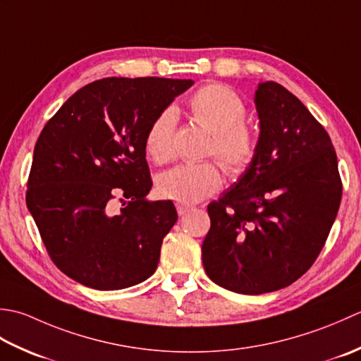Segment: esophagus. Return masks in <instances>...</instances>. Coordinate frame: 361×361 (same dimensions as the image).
Returning a JSON list of instances; mask_svg holds the SVG:
<instances>
[{
	"mask_svg": "<svg viewBox=\"0 0 361 361\" xmlns=\"http://www.w3.org/2000/svg\"><path fill=\"white\" fill-rule=\"evenodd\" d=\"M176 209H178L179 215H187L190 210H193V207H191V205H188V204H178V205H176Z\"/></svg>",
	"mask_w": 361,
	"mask_h": 361,
	"instance_id": "1",
	"label": "esophagus"
}]
</instances>
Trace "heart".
<instances>
[{
	"label": "heart",
	"mask_w": 361,
	"mask_h": 361,
	"mask_svg": "<svg viewBox=\"0 0 361 361\" xmlns=\"http://www.w3.org/2000/svg\"><path fill=\"white\" fill-rule=\"evenodd\" d=\"M190 106L196 121L213 132L210 151L226 171L231 174L245 171L255 156L257 138L245 124L246 106L243 99L229 87L210 84L191 98ZM176 121L178 114L173 107H168L149 124L145 146L156 164H165L173 157ZM221 182V173L212 161L182 164L160 176L157 191L165 200L195 204L215 193Z\"/></svg>",
	"instance_id": "heart-1"
}]
</instances>
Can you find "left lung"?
Here are the masks:
<instances>
[{
    "mask_svg": "<svg viewBox=\"0 0 361 361\" xmlns=\"http://www.w3.org/2000/svg\"><path fill=\"white\" fill-rule=\"evenodd\" d=\"M260 134L251 164L209 204L202 243L207 276L223 288L263 294L305 274L341 202L334 145L308 109L281 84L255 90Z\"/></svg>",
    "mask_w": 361,
    "mask_h": 361,
    "instance_id": "obj_1",
    "label": "left lung"
}]
</instances>
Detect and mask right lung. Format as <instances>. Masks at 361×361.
<instances>
[{
    "mask_svg": "<svg viewBox=\"0 0 361 361\" xmlns=\"http://www.w3.org/2000/svg\"><path fill=\"white\" fill-rule=\"evenodd\" d=\"M191 79L104 78L63 102L34 148L26 204L56 267L94 290H123L156 273L171 201H149L145 138ZM121 197L114 214L110 200Z\"/></svg>",
    "mask_w": 361,
    "mask_h": 361,
    "instance_id": "right-lung-1",
    "label": "right lung"
}]
</instances>
